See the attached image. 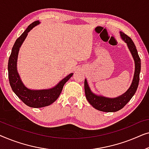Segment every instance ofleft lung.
Masks as SVG:
<instances>
[{"instance_id":"left-lung-1","label":"left lung","mask_w":149,"mask_h":149,"mask_svg":"<svg viewBox=\"0 0 149 149\" xmlns=\"http://www.w3.org/2000/svg\"><path fill=\"white\" fill-rule=\"evenodd\" d=\"M119 33L122 39L127 43L128 49H130V52H131L132 56L134 58V63H135V72H134V79L130 88L127 89V91L125 93H124L121 95H119L117 97H114V98H109V97H104L93 93L89 88L86 79H85L84 82L85 96H86V98L89 103L95 109L103 112H108V113L119 111L127 104L128 102L135 94L140 80L141 62H140V58L138 56V51L136 49L135 45H134L133 40L131 39V38L126 35L125 33L122 32H120Z\"/></svg>"}]
</instances>
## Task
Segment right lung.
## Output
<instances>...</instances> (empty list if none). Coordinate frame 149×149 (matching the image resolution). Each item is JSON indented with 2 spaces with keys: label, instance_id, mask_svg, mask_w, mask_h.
Returning <instances> with one entry per match:
<instances>
[{
  "label": "right lung",
  "instance_id": "add662e5",
  "mask_svg": "<svg viewBox=\"0 0 149 149\" xmlns=\"http://www.w3.org/2000/svg\"><path fill=\"white\" fill-rule=\"evenodd\" d=\"M40 22L35 21L32 23L21 36L15 40L12 48L11 54L10 55L8 63V73L9 80L12 90L16 95L28 107L32 108H41L49 106L54 103L62 92L63 87L68 81L73 73H70L68 76L64 77L56 86L47 89H28L23 83L17 70V61L19 48L25 40L28 33L34 26L38 25Z\"/></svg>",
  "mask_w": 149,
  "mask_h": 149
}]
</instances>
